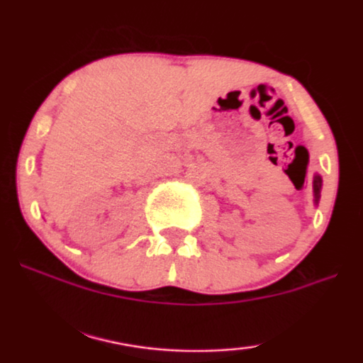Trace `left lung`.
Instances as JSON below:
<instances>
[{
  "label": "left lung",
  "instance_id": "1",
  "mask_svg": "<svg viewBox=\"0 0 363 363\" xmlns=\"http://www.w3.org/2000/svg\"><path fill=\"white\" fill-rule=\"evenodd\" d=\"M320 190H322V178L320 175H315L313 177V201L315 205H318V200H320Z\"/></svg>",
  "mask_w": 363,
  "mask_h": 363
}]
</instances>
